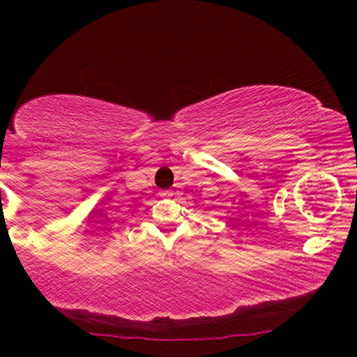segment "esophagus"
<instances>
[{"instance_id":"obj_1","label":"esophagus","mask_w":357,"mask_h":357,"mask_svg":"<svg viewBox=\"0 0 357 357\" xmlns=\"http://www.w3.org/2000/svg\"><path fill=\"white\" fill-rule=\"evenodd\" d=\"M160 195V197H162V198H172V192H170V190H164V192H160L159 193Z\"/></svg>"}]
</instances>
